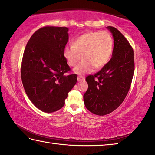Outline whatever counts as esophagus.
<instances>
[{"instance_id": "esophagus-1", "label": "esophagus", "mask_w": 155, "mask_h": 155, "mask_svg": "<svg viewBox=\"0 0 155 155\" xmlns=\"http://www.w3.org/2000/svg\"><path fill=\"white\" fill-rule=\"evenodd\" d=\"M84 79H85V78L83 77H81V76H79V77H78V78H77V80H78V82L82 81H83Z\"/></svg>"}]
</instances>
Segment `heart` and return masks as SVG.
Returning <instances> with one entry per match:
<instances>
[{
  "mask_svg": "<svg viewBox=\"0 0 155 155\" xmlns=\"http://www.w3.org/2000/svg\"><path fill=\"white\" fill-rule=\"evenodd\" d=\"M113 49V38L107 31H88L76 39L73 45H67L63 56L68 64L74 67L82 61L74 72L79 75L92 72L107 64Z\"/></svg>",
  "mask_w": 155,
  "mask_h": 155,
  "instance_id": "heart-1",
  "label": "heart"
}]
</instances>
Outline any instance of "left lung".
<instances>
[{
    "label": "left lung",
    "mask_w": 155,
    "mask_h": 155,
    "mask_svg": "<svg viewBox=\"0 0 155 155\" xmlns=\"http://www.w3.org/2000/svg\"><path fill=\"white\" fill-rule=\"evenodd\" d=\"M114 38L111 59L99 72L85 78L88 89L83 95L86 108L99 116L108 114L124 101L134 72L133 49L125 36L108 26Z\"/></svg>",
    "instance_id": "1"
}]
</instances>
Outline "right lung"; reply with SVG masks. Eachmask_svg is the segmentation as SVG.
Returning a JSON list of instances; mask_svg holds the SVG:
<instances>
[{
	"label": "right lung",
	"instance_id": "1",
	"mask_svg": "<svg viewBox=\"0 0 155 155\" xmlns=\"http://www.w3.org/2000/svg\"><path fill=\"white\" fill-rule=\"evenodd\" d=\"M66 27L46 26L33 34L25 49L21 79L29 100L41 111L51 113L64 106L77 81L63 56L69 38Z\"/></svg>",
	"mask_w": 155,
	"mask_h": 155
}]
</instances>
